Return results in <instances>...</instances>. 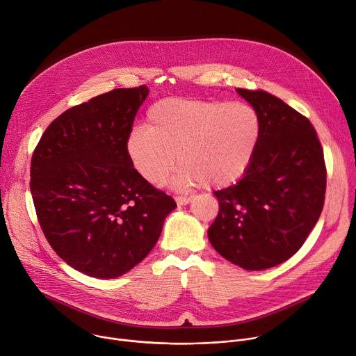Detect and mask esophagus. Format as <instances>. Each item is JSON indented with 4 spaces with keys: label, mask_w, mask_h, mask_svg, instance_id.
Wrapping results in <instances>:
<instances>
[{
    "label": "esophagus",
    "mask_w": 356,
    "mask_h": 356,
    "mask_svg": "<svg viewBox=\"0 0 356 356\" xmlns=\"http://www.w3.org/2000/svg\"><path fill=\"white\" fill-rule=\"evenodd\" d=\"M175 200H176V202H177L179 206H186V204H188V202L191 201V198H190V197H180V195H179V197H176Z\"/></svg>",
    "instance_id": "1"
}]
</instances>
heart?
Masks as SVG:
<instances>
[{
    "label": "heart",
    "instance_id": "b5f03b06",
    "mask_svg": "<svg viewBox=\"0 0 356 356\" xmlns=\"http://www.w3.org/2000/svg\"><path fill=\"white\" fill-rule=\"evenodd\" d=\"M259 135V115L245 103L165 98L149 108L146 128L131 131L127 154L152 184L166 180L177 155L176 187L220 188L246 172Z\"/></svg>",
    "mask_w": 356,
    "mask_h": 356
}]
</instances>
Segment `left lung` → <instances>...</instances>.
Segmentation results:
<instances>
[{
	"instance_id": "obj_1",
	"label": "left lung",
	"mask_w": 356,
	"mask_h": 356,
	"mask_svg": "<svg viewBox=\"0 0 356 356\" xmlns=\"http://www.w3.org/2000/svg\"><path fill=\"white\" fill-rule=\"evenodd\" d=\"M236 92L258 113L261 135L243 177L214 191L220 211L209 239L231 264L264 270L291 258L317 224L327 169L309 118L266 91Z\"/></svg>"
}]
</instances>
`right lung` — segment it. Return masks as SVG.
I'll return each instance as SVG.
<instances>
[{
  "mask_svg": "<svg viewBox=\"0 0 356 356\" xmlns=\"http://www.w3.org/2000/svg\"><path fill=\"white\" fill-rule=\"evenodd\" d=\"M147 91L115 88L69 108L33 150L31 193L40 228L67 265L91 277L114 279L142 262L176 209L127 154Z\"/></svg>",
  "mask_w": 356,
  "mask_h": 356,
  "instance_id": "1",
  "label": "right lung"
}]
</instances>
